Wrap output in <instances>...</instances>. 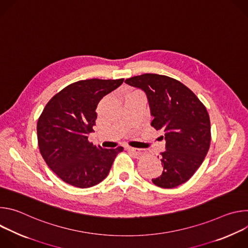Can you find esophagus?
<instances>
[{
  "mask_svg": "<svg viewBox=\"0 0 248 248\" xmlns=\"http://www.w3.org/2000/svg\"><path fill=\"white\" fill-rule=\"evenodd\" d=\"M125 149H126L127 151L131 152V153L134 155V157L137 158V159H140L141 157H142V156L144 155V153H143L142 151H140V150H138V149H136V148H133V147H131V146H126Z\"/></svg>",
  "mask_w": 248,
  "mask_h": 248,
  "instance_id": "34e87169",
  "label": "esophagus"
}]
</instances>
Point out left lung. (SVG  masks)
I'll return each mask as SVG.
<instances>
[{
	"label": "left lung",
	"instance_id": "left-lung-1",
	"mask_svg": "<svg viewBox=\"0 0 248 248\" xmlns=\"http://www.w3.org/2000/svg\"><path fill=\"white\" fill-rule=\"evenodd\" d=\"M125 83L145 91L154 117L151 125L165 133L163 172L153 184L173 188L186 183L210 147V118L204 104L187 86L167 76L144 74L125 79Z\"/></svg>",
	"mask_w": 248,
	"mask_h": 248
}]
</instances>
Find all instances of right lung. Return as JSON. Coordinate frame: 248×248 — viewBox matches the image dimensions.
<instances>
[{
  "label": "right lung",
  "mask_w": 248,
  "mask_h": 248,
  "mask_svg": "<svg viewBox=\"0 0 248 248\" xmlns=\"http://www.w3.org/2000/svg\"><path fill=\"white\" fill-rule=\"evenodd\" d=\"M124 82L91 78L67 85L46 104L37 122L40 153L49 168L64 183L88 188L108 175L118 153L88 141L96 124L100 100Z\"/></svg>",
  "instance_id": "1"
}]
</instances>
